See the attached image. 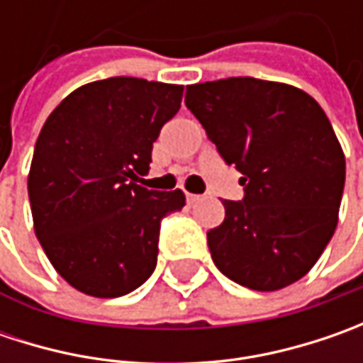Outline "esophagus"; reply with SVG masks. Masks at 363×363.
<instances>
[{
	"instance_id": "obj_1",
	"label": "esophagus",
	"mask_w": 363,
	"mask_h": 363,
	"mask_svg": "<svg viewBox=\"0 0 363 363\" xmlns=\"http://www.w3.org/2000/svg\"><path fill=\"white\" fill-rule=\"evenodd\" d=\"M200 198H202V196H198V194H186V200H188L189 203H194V202H198V200H200Z\"/></svg>"
}]
</instances>
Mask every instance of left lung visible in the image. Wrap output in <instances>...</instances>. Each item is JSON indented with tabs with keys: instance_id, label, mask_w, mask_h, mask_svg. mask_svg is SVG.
I'll return each instance as SVG.
<instances>
[{
	"instance_id": "left-lung-1",
	"label": "left lung",
	"mask_w": 363,
	"mask_h": 363,
	"mask_svg": "<svg viewBox=\"0 0 363 363\" xmlns=\"http://www.w3.org/2000/svg\"><path fill=\"white\" fill-rule=\"evenodd\" d=\"M186 106L228 165L244 198L224 200L208 230L218 271L252 291H279L313 269L331 240L345 157L313 96L250 77L189 84Z\"/></svg>"
}]
</instances>
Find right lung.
<instances>
[{"label":"right lung","instance_id":"right-lung-1","mask_svg":"<svg viewBox=\"0 0 363 363\" xmlns=\"http://www.w3.org/2000/svg\"><path fill=\"white\" fill-rule=\"evenodd\" d=\"M184 86L115 77L70 92L38 135L28 175L34 230L52 267L84 295L113 299L155 271L161 220L182 189L137 184Z\"/></svg>","mask_w":363,"mask_h":363}]
</instances>
